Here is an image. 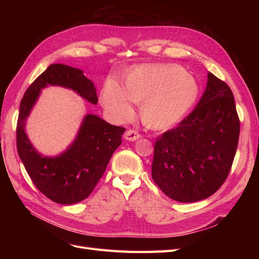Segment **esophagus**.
Listing matches in <instances>:
<instances>
[{
	"label": "esophagus",
	"instance_id": "1",
	"mask_svg": "<svg viewBox=\"0 0 259 259\" xmlns=\"http://www.w3.org/2000/svg\"><path fill=\"white\" fill-rule=\"evenodd\" d=\"M140 137H142V135H140L137 131H134V130H128L124 135V138L126 140H130V142H134V140H137Z\"/></svg>",
	"mask_w": 259,
	"mask_h": 259
}]
</instances>
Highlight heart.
Returning a JSON list of instances; mask_svg holds the SVG:
<instances>
[{
    "instance_id": "heart-1",
    "label": "heart",
    "mask_w": 259,
    "mask_h": 259,
    "mask_svg": "<svg viewBox=\"0 0 259 259\" xmlns=\"http://www.w3.org/2000/svg\"><path fill=\"white\" fill-rule=\"evenodd\" d=\"M199 86L194 77L177 66L153 65L133 70L126 88L109 81L101 93V103L116 120L126 121L142 105V119L149 127L162 130L183 119L197 99Z\"/></svg>"
}]
</instances>
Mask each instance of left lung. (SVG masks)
Here are the masks:
<instances>
[{
  "label": "left lung",
  "mask_w": 259,
  "mask_h": 259,
  "mask_svg": "<svg viewBox=\"0 0 259 259\" xmlns=\"http://www.w3.org/2000/svg\"><path fill=\"white\" fill-rule=\"evenodd\" d=\"M239 135L233 94L209 72L194 110L177 127L156 138L151 169L154 183L168 198L182 203L210 197L228 177Z\"/></svg>",
  "instance_id": "left-lung-1"
}]
</instances>
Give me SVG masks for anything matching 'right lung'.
<instances>
[{
  "label": "right lung",
  "instance_id": "right-lung-1",
  "mask_svg": "<svg viewBox=\"0 0 259 259\" xmlns=\"http://www.w3.org/2000/svg\"><path fill=\"white\" fill-rule=\"evenodd\" d=\"M49 85L72 90L93 105L98 103L96 89L82 70L54 64L29 86L19 108L17 151L28 175L45 197L59 204H74L92 193L115 149L122 144L125 128L95 114H86L74 142L66 151L56 156L42 155L30 143L25 127L41 90Z\"/></svg>",
  "mask_w": 259,
  "mask_h": 259
}]
</instances>
